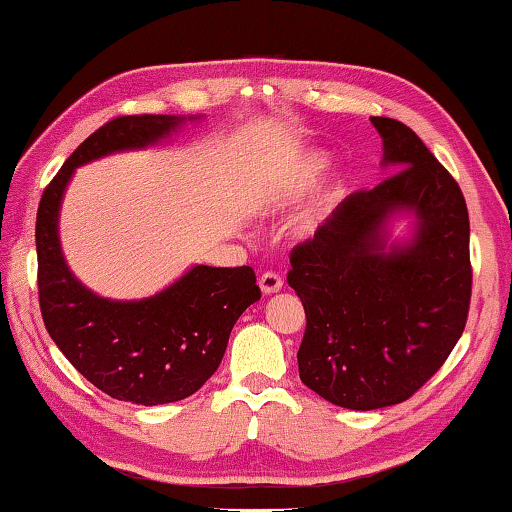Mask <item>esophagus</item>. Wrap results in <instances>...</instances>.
I'll list each match as a JSON object with an SVG mask.
<instances>
[{"mask_svg": "<svg viewBox=\"0 0 512 512\" xmlns=\"http://www.w3.org/2000/svg\"><path fill=\"white\" fill-rule=\"evenodd\" d=\"M282 286H284V280L273 271H266L259 275V288H262V293H266V295L282 291Z\"/></svg>", "mask_w": 512, "mask_h": 512, "instance_id": "obj_1", "label": "esophagus"}]
</instances>
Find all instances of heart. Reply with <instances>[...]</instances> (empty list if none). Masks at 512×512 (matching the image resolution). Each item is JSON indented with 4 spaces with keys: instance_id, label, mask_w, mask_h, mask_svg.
Here are the masks:
<instances>
[{
    "instance_id": "heart-1",
    "label": "heart",
    "mask_w": 512,
    "mask_h": 512,
    "mask_svg": "<svg viewBox=\"0 0 512 512\" xmlns=\"http://www.w3.org/2000/svg\"><path fill=\"white\" fill-rule=\"evenodd\" d=\"M327 167V156L311 154L306 156L302 163H297L284 179L268 192V201L271 206H284V203L297 201L306 190H311L315 181L320 179V174Z\"/></svg>"
}]
</instances>
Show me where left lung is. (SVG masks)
I'll list each match as a JSON object with an SVG mask.
<instances>
[{
	"label": "left lung",
	"instance_id": "obj_1",
	"mask_svg": "<svg viewBox=\"0 0 512 512\" xmlns=\"http://www.w3.org/2000/svg\"><path fill=\"white\" fill-rule=\"evenodd\" d=\"M394 174L358 190L291 253L288 286L306 329L297 365L315 394L347 410H378L416 394L466 329L472 266L466 199L410 127L374 116ZM394 211H412L410 245L386 248Z\"/></svg>",
	"mask_w": 512,
	"mask_h": 512
}]
</instances>
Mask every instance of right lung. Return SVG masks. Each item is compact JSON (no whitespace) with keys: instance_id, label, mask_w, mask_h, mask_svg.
<instances>
[{"instance_id":"obj_1","label":"right lung","mask_w":512,"mask_h":512,"mask_svg":"<svg viewBox=\"0 0 512 512\" xmlns=\"http://www.w3.org/2000/svg\"><path fill=\"white\" fill-rule=\"evenodd\" d=\"M183 120L165 114L109 120L64 161L37 208V293L44 327L91 385L134 405L183 401L201 389L224 358L239 315L262 297L250 266H194L154 297L116 302L91 293L64 262L58 212L73 170L111 152L159 143Z\"/></svg>"}]
</instances>
